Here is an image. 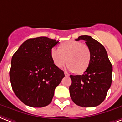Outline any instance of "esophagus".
<instances>
[{
	"label": "esophagus",
	"mask_w": 122,
	"mask_h": 122,
	"mask_svg": "<svg viewBox=\"0 0 122 122\" xmlns=\"http://www.w3.org/2000/svg\"><path fill=\"white\" fill-rule=\"evenodd\" d=\"M64 74H65V75L66 76V77H68V76H70V74H69V73H68L67 71H65Z\"/></svg>",
	"instance_id": "1"
}]
</instances>
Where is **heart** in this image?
<instances>
[{
  "mask_svg": "<svg viewBox=\"0 0 122 122\" xmlns=\"http://www.w3.org/2000/svg\"><path fill=\"white\" fill-rule=\"evenodd\" d=\"M59 48L52 47L50 52L56 67H62L67 60V67L71 71L82 73L88 68L91 60V51L88 45L79 41L68 40L61 43Z\"/></svg>",
  "mask_w": 122,
  "mask_h": 122,
  "instance_id": "1",
  "label": "heart"
}]
</instances>
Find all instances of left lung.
Instances as JSON below:
<instances>
[{
	"label": "left lung",
	"instance_id": "1",
	"mask_svg": "<svg viewBox=\"0 0 122 122\" xmlns=\"http://www.w3.org/2000/svg\"><path fill=\"white\" fill-rule=\"evenodd\" d=\"M91 51V60L82 75H70V94L72 101L83 107H96L106 97L112 83V66L103 45L87 35L80 36Z\"/></svg>",
	"mask_w": 122,
	"mask_h": 122
}]
</instances>
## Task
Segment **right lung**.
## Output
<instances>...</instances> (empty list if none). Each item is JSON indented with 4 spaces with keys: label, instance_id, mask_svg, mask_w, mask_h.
<instances>
[{
    "label": "right lung",
    "instance_id": "1",
    "mask_svg": "<svg viewBox=\"0 0 122 122\" xmlns=\"http://www.w3.org/2000/svg\"><path fill=\"white\" fill-rule=\"evenodd\" d=\"M58 42L47 37L28 39L12 56L11 87L16 96L28 106L48 105L56 87L65 77L51 58V49Z\"/></svg>",
    "mask_w": 122,
    "mask_h": 122
}]
</instances>
